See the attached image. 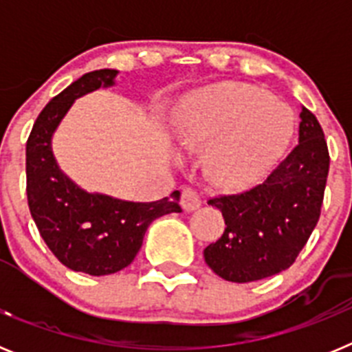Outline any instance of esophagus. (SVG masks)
Returning a JSON list of instances; mask_svg holds the SVG:
<instances>
[{
	"label": "esophagus",
	"instance_id": "obj_1",
	"mask_svg": "<svg viewBox=\"0 0 352 352\" xmlns=\"http://www.w3.org/2000/svg\"><path fill=\"white\" fill-rule=\"evenodd\" d=\"M179 204L185 211H194L201 206V197H199L197 192L194 188H183L182 190V199H179Z\"/></svg>",
	"mask_w": 352,
	"mask_h": 352
}]
</instances>
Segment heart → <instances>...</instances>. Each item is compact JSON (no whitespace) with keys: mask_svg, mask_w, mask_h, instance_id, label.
I'll return each instance as SVG.
<instances>
[{"mask_svg":"<svg viewBox=\"0 0 352 352\" xmlns=\"http://www.w3.org/2000/svg\"><path fill=\"white\" fill-rule=\"evenodd\" d=\"M179 130L186 144L208 146L206 167L217 182L243 185L285 148L294 114L264 89L226 84L186 102Z\"/></svg>","mask_w":352,"mask_h":352,"instance_id":"heart-1","label":"heart"}]
</instances>
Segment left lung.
I'll return each instance as SVG.
<instances>
[{"instance_id": "1", "label": "left lung", "mask_w": 352, "mask_h": 352, "mask_svg": "<svg viewBox=\"0 0 352 352\" xmlns=\"http://www.w3.org/2000/svg\"><path fill=\"white\" fill-rule=\"evenodd\" d=\"M298 144L248 190L219 195L226 231L204 248V261L223 280L245 284L284 272L312 234L324 197L329 169L321 125L301 105Z\"/></svg>"}]
</instances>
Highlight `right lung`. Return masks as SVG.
Returning <instances> with one entry per match:
<instances>
[{"label": "right lung", "instance_id": "right-lung-1", "mask_svg": "<svg viewBox=\"0 0 352 352\" xmlns=\"http://www.w3.org/2000/svg\"><path fill=\"white\" fill-rule=\"evenodd\" d=\"M120 72H89L56 95L36 118L26 144V192L31 217L45 245L74 272L104 276L126 268L142 247L149 223L179 213V192L153 203L123 201L80 188L61 170L52 138L74 102L113 88Z\"/></svg>", "mask_w": 352, "mask_h": 352}]
</instances>
